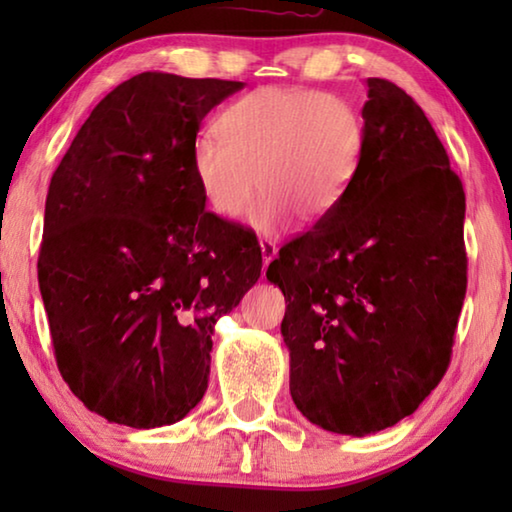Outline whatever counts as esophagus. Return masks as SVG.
I'll list each match as a JSON object with an SVG mask.
<instances>
[{
    "label": "esophagus",
    "mask_w": 512,
    "mask_h": 512,
    "mask_svg": "<svg viewBox=\"0 0 512 512\" xmlns=\"http://www.w3.org/2000/svg\"><path fill=\"white\" fill-rule=\"evenodd\" d=\"M259 248H262V259H264V266H266V264H271L273 259H275V255H277V246L273 244L271 239H262V241H259Z\"/></svg>",
    "instance_id": "esophagus-1"
}]
</instances>
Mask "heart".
<instances>
[{
	"label": "heart",
	"mask_w": 512,
	"mask_h": 512,
	"mask_svg": "<svg viewBox=\"0 0 512 512\" xmlns=\"http://www.w3.org/2000/svg\"><path fill=\"white\" fill-rule=\"evenodd\" d=\"M218 133L192 146V173L203 201L221 219L273 232L291 221L316 223L348 192L363 153V119L348 101L323 90L266 85L230 103ZM260 173L257 174L256 171Z\"/></svg>",
	"instance_id": "obj_1"
}]
</instances>
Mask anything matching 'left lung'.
<instances>
[{
	"label": "left lung",
	"instance_id": "8db88e82",
	"mask_svg": "<svg viewBox=\"0 0 512 512\" xmlns=\"http://www.w3.org/2000/svg\"><path fill=\"white\" fill-rule=\"evenodd\" d=\"M366 85L348 192L266 271L289 302L293 402L345 436L393 427L438 386L467 289L461 178L409 94Z\"/></svg>",
	"mask_w": 512,
	"mask_h": 512
}]
</instances>
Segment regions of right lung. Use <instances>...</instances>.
<instances>
[{
	"label": "right lung",
	"mask_w": 512,
	"mask_h": 512,
	"mask_svg": "<svg viewBox=\"0 0 512 512\" xmlns=\"http://www.w3.org/2000/svg\"><path fill=\"white\" fill-rule=\"evenodd\" d=\"M244 83L144 72L106 94L54 171L38 282L56 363L108 422L153 429L203 400L214 325L262 273L244 225L205 212L203 117Z\"/></svg>",
	"instance_id": "obj_1"
}]
</instances>
